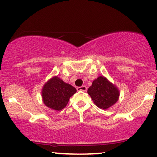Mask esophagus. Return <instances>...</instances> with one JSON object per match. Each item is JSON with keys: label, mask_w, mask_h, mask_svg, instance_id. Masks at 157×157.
Masks as SVG:
<instances>
[{"label": "esophagus", "mask_w": 157, "mask_h": 157, "mask_svg": "<svg viewBox=\"0 0 157 157\" xmlns=\"http://www.w3.org/2000/svg\"><path fill=\"white\" fill-rule=\"evenodd\" d=\"M77 91H87V87L86 86H82L80 87H77Z\"/></svg>", "instance_id": "obj_1"}]
</instances>
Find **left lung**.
Instances as JSON below:
<instances>
[{"label": "left lung", "instance_id": "obj_1", "mask_svg": "<svg viewBox=\"0 0 157 157\" xmlns=\"http://www.w3.org/2000/svg\"><path fill=\"white\" fill-rule=\"evenodd\" d=\"M88 94L94 103L100 109L106 110L114 105L120 97V90L104 76H100L92 82Z\"/></svg>", "mask_w": 157, "mask_h": 157}]
</instances>
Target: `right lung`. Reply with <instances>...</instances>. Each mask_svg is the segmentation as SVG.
Returning a JSON list of instances; mask_svg holds the SVG:
<instances>
[{"instance_id":"1","label":"right lung","mask_w":157,"mask_h":157,"mask_svg":"<svg viewBox=\"0 0 157 157\" xmlns=\"http://www.w3.org/2000/svg\"><path fill=\"white\" fill-rule=\"evenodd\" d=\"M76 91L75 87L55 76L44 85L41 94L46 106L55 111H60L66 107L69 98Z\"/></svg>"}]
</instances>
